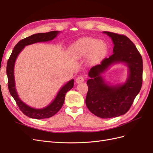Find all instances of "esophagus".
<instances>
[{
    "label": "esophagus",
    "instance_id": "obj_1",
    "mask_svg": "<svg viewBox=\"0 0 153 153\" xmlns=\"http://www.w3.org/2000/svg\"><path fill=\"white\" fill-rule=\"evenodd\" d=\"M84 81V77L82 75H80L78 76L76 79V82L77 83V84H79V83H81V82H83Z\"/></svg>",
    "mask_w": 153,
    "mask_h": 153
}]
</instances>
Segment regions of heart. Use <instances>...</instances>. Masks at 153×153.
I'll return each mask as SVG.
<instances>
[{"instance_id":"obj_1","label":"heart","mask_w":153,"mask_h":153,"mask_svg":"<svg viewBox=\"0 0 153 153\" xmlns=\"http://www.w3.org/2000/svg\"><path fill=\"white\" fill-rule=\"evenodd\" d=\"M73 51L80 57L89 55L90 62L95 63L103 56L106 45L97 39L84 38L73 45Z\"/></svg>"}]
</instances>
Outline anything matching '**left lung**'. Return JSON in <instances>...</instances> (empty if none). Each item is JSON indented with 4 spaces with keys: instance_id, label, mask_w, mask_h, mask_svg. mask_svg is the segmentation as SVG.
Instances as JSON below:
<instances>
[{
    "instance_id": "left-lung-1",
    "label": "left lung",
    "mask_w": 153,
    "mask_h": 153,
    "mask_svg": "<svg viewBox=\"0 0 153 153\" xmlns=\"http://www.w3.org/2000/svg\"><path fill=\"white\" fill-rule=\"evenodd\" d=\"M103 33L112 38L114 53L90 69L85 103L92 114L107 119L124 115L130 108L142 87L143 62L140 53L128 37L107 31ZM119 62L127 64L128 78L123 85L109 86L100 75L111 64Z\"/></svg>"
}]
</instances>
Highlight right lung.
Wrapping results in <instances>:
<instances>
[{
  "label": "right lung",
  "instance_id": "obj_1",
  "mask_svg": "<svg viewBox=\"0 0 153 153\" xmlns=\"http://www.w3.org/2000/svg\"><path fill=\"white\" fill-rule=\"evenodd\" d=\"M59 32V31L55 30L45 32V33H38L20 40L14 47L13 52L7 61L6 73L8 79L7 85L9 91L13 98L15 99L17 105L22 112L30 118L36 119H46L52 117L55 114H57L62 108L64 104L66 92L73 88L74 85V80H71L64 85L60 89L54 100L45 108L41 109L32 108L23 102L18 97L16 92L15 78H14V66H15V61L18 54L20 53L25 46L38 42H45V41H51L53 39Z\"/></svg>",
  "mask_w": 153,
  "mask_h": 153
}]
</instances>
